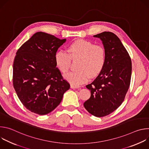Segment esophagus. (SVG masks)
<instances>
[{
    "mask_svg": "<svg viewBox=\"0 0 149 149\" xmlns=\"http://www.w3.org/2000/svg\"><path fill=\"white\" fill-rule=\"evenodd\" d=\"M71 88H73V89H75V88H79V86H75V85H73V84H71Z\"/></svg>",
    "mask_w": 149,
    "mask_h": 149,
    "instance_id": "1",
    "label": "esophagus"
}]
</instances>
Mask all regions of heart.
<instances>
[{
	"label": "heart",
	"instance_id": "b5f03b06",
	"mask_svg": "<svg viewBox=\"0 0 149 149\" xmlns=\"http://www.w3.org/2000/svg\"><path fill=\"white\" fill-rule=\"evenodd\" d=\"M68 54L62 50L55 54V62L57 68L62 73H67L70 67L71 59H79L78 71L68 73L65 78L75 86L87 82L90 77H95L102 71L105 62V51L103 47L93 42L77 40L67 49Z\"/></svg>",
	"mask_w": 149,
	"mask_h": 149
}]
</instances>
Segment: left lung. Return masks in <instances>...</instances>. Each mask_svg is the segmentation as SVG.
<instances>
[{
	"label": "left lung",
	"mask_w": 149,
	"mask_h": 149,
	"mask_svg": "<svg viewBox=\"0 0 149 149\" xmlns=\"http://www.w3.org/2000/svg\"><path fill=\"white\" fill-rule=\"evenodd\" d=\"M93 36L102 41L105 62L98 76L86 86L91 96L84 106L91 114L101 117L114 111L124 101L130 84L132 61L114 33L103 32Z\"/></svg>",
	"instance_id": "1"
}]
</instances>
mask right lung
<instances>
[{"label":"right lung","mask_w":149,"mask_h":149,"mask_svg":"<svg viewBox=\"0 0 149 149\" xmlns=\"http://www.w3.org/2000/svg\"><path fill=\"white\" fill-rule=\"evenodd\" d=\"M67 39L38 32L17 50L13 67V83L20 101L32 113L53 111L70 88L55 62V54Z\"/></svg>","instance_id":"obj_1"}]
</instances>
